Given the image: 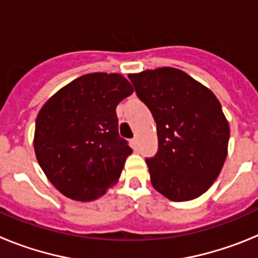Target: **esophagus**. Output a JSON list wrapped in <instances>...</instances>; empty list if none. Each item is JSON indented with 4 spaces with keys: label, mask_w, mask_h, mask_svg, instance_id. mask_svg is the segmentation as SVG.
<instances>
[{
    "label": "esophagus",
    "mask_w": 258,
    "mask_h": 258,
    "mask_svg": "<svg viewBox=\"0 0 258 258\" xmlns=\"http://www.w3.org/2000/svg\"><path fill=\"white\" fill-rule=\"evenodd\" d=\"M137 145H138V140H137V138H133V140H131V146L133 147V149H136Z\"/></svg>",
    "instance_id": "esophagus-1"
}]
</instances>
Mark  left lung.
I'll list each match as a JSON object with an SVG mask.
<instances>
[{"label":"left lung","mask_w":258,"mask_h":258,"mask_svg":"<svg viewBox=\"0 0 258 258\" xmlns=\"http://www.w3.org/2000/svg\"><path fill=\"white\" fill-rule=\"evenodd\" d=\"M129 79L156 122L159 151L146 160L152 186L172 202L197 199L227 156L230 126L220 101L177 68L146 70Z\"/></svg>","instance_id":"1"}]
</instances>
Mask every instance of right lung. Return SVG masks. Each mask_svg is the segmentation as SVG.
<instances>
[{
  "label": "right lung",
  "mask_w": 258,
  "mask_h": 258,
  "mask_svg": "<svg viewBox=\"0 0 258 258\" xmlns=\"http://www.w3.org/2000/svg\"><path fill=\"white\" fill-rule=\"evenodd\" d=\"M133 92L122 75L95 72L71 81L41 107L35 154L63 195L90 202L118 181L133 150L118 136L116 106Z\"/></svg>",
  "instance_id": "1"
}]
</instances>
